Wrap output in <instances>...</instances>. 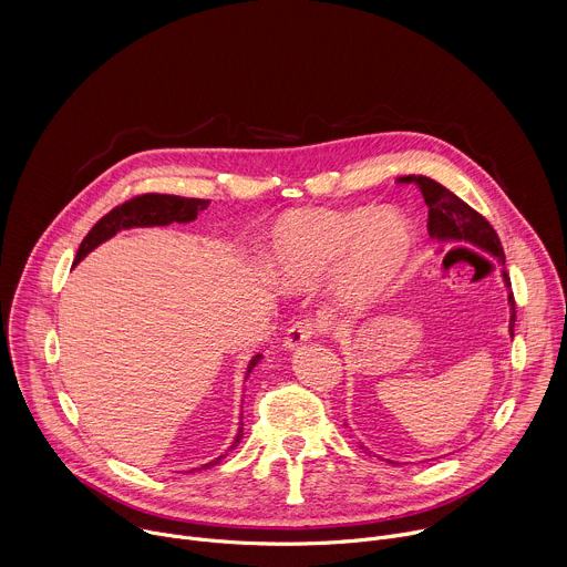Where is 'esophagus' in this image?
Masks as SVG:
<instances>
[{"label": "esophagus", "instance_id": "34e87169", "mask_svg": "<svg viewBox=\"0 0 567 567\" xmlns=\"http://www.w3.org/2000/svg\"><path fill=\"white\" fill-rule=\"evenodd\" d=\"M311 337H313V322H311V320H298V322H293V326L287 330L285 350L293 352V350L302 348Z\"/></svg>", "mask_w": 567, "mask_h": 567}]
</instances>
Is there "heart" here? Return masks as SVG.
Masks as SVG:
<instances>
[{"mask_svg": "<svg viewBox=\"0 0 567 567\" xmlns=\"http://www.w3.org/2000/svg\"><path fill=\"white\" fill-rule=\"evenodd\" d=\"M411 254L413 230L394 210H296L271 228L262 271L287 293L330 278L337 307L361 313L392 289Z\"/></svg>", "mask_w": 567, "mask_h": 567, "instance_id": "obj_1", "label": "heart"}]
</instances>
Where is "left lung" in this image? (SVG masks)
I'll use <instances>...</instances> for the list:
<instances>
[{
  "label": "left lung",
  "instance_id": "left-lung-1",
  "mask_svg": "<svg viewBox=\"0 0 567 567\" xmlns=\"http://www.w3.org/2000/svg\"><path fill=\"white\" fill-rule=\"evenodd\" d=\"M406 184H415L417 190L424 195V202L429 206V235L431 239L440 241V245H468L482 254L492 256L498 267H501V278L507 291V302H509V339H514V326H516V305H514V293H512V282L505 269V251L496 230L492 224L484 219L480 213H475L466 202H462L457 195H453L446 186L440 182L424 177V175H409L401 177ZM348 429V424H346ZM359 446L368 453L374 455L370 449H365L361 442ZM379 457V455H374ZM383 460V457H381ZM390 464H399L392 460H385Z\"/></svg>",
  "mask_w": 567,
  "mask_h": 567
}]
</instances>
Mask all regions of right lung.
<instances>
[{
  "mask_svg": "<svg viewBox=\"0 0 567 567\" xmlns=\"http://www.w3.org/2000/svg\"><path fill=\"white\" fill-rule=\"evenodd\" d=\"M208 199H190V197H177V195H143V197H134L121 206H116L114 210H110L103 219H99L94 224V228L87 233V237L80 241V249L75 254V262L73 267L87 258L96 247H101L103 241L112 239L116 233L121 230H130V228H152V226H168L173 221H179V224H188L193 219H197V215L202 210L208 208ZM262 354H256L249 365H247V374H245V381L249 379V374L254 372V368L260 363ZM245 437V431H241V417H239V429H237V435L233 440V444L228 446L235 449L239 444V440ZM226 451V453H228ZM217 455L215 460L202 464L199 468H210L215 464H219L224 460V455ZM195 471V468H193Z\"/></svg>",
  "mask_w": 567,
  "mask_h": 567,
  "instance_id": "right-lung-1",
  "label": "right lung"
}]
</instances>
